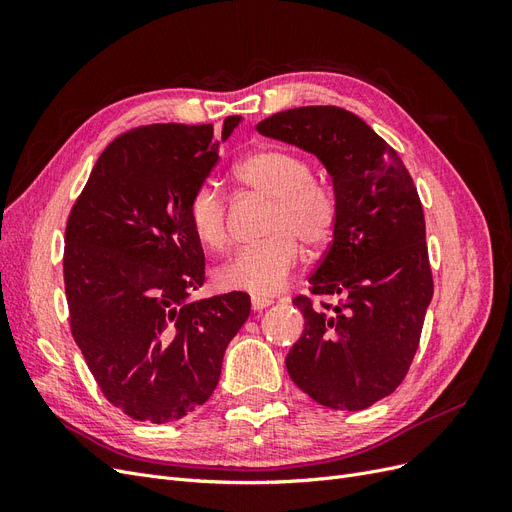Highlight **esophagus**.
I'll return each mask as SVG.
<instances>
[{
  "mask_svg": "<svg viewBox=\"0 0 512 512\" xmlns=\"http://www.w3.org/2000/svg\"><path fill=\"white\" fill-rule=\"evenodd\" d=\"M273 301L267 297H252V309L254 312H262V309H267Z\"/></svg>",
  "mask_w": 512,
  "mask_h": 512,
  "instance_id": "1",
  "label": "esophagus"
}]
</instances>
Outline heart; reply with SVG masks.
<instances>
[{"instance_id": "b5f03b06", "label": "heart", "mask_w": 512, "mask_h": 512, "mask_svg": "<svg viewBox=\"0 0 512 512\" xmlns=\"http://www.w3.org/2000/svg\"><path fill=\"white\" fill-rule=\"evenodd\" d=\"M235 179L243 188L271 200L265 232L269 237L247 245L215 271L226 290L271 294L280 290L299 262V243L320 247L337 224V198L312 179V164L288 149H258L237 162ZM188 220L196 239L213 252L228 245V207L224 194L205 183L188 203Z\"/></svg>"}]
</instances>
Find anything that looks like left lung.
<instances>
[{"label": "left lung", "mask_w": 512, "mask_h": 512, "mask_svg": "<svg viewBox=\"0 0 512 512\" xmlns=\"http://www.w3.org/2000/svg\"><path fill=\"white\" fill-rule=\"evenodd\" d=\"M256 130L314 153L337 198L333 241L309 275V292L337 305L294 297L305 329L286 369L320 406L365 410L406 378L433 297L421 198L397 151L346 108H290Z\"/></svg>", "instance_id": "1"}]
</instances>
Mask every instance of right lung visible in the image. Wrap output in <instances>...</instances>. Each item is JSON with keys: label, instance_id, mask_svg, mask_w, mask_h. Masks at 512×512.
<instances>
[{"label": "right lung", "instance_id": "obj_1", "mask_svg": "<svg viewBox=\"0 0 512 512\" xmlns=\"http://www.w3.org/2000/svg\"><path fill=\"white\" fill-rule=\"evenodd\" d=\"M241 117H226L222 141ZM213 126L153 123L117 136L70 211V329L100 391L136 421H179L211 397L250 294L190 301L205 254L188 203L220 160Z\"/></svg>", "mask_w": 512, "mask_h": 512}]
</instances>
